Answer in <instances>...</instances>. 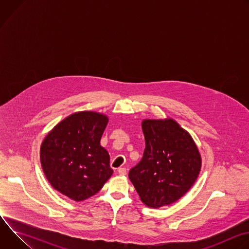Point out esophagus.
Returning <instances> with one entry per match:
<instances>
[{"instance_id": "1", "label": "esophagus", "mask_w": 249, "mask_h": 249, "mask_svg": "<svg viewBox=\"0 0 249 249\" xmlns=\"http://www.w3.org/2000/svg\"><path fill=\"white\" fill-rule=\"evenodd\" d=\"M118 173H119L120 175H126V173H127L126 168H125V167H119V168H118Z\"/></svg>"}]
</instances>
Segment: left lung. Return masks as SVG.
I'll return each mask as SVG.
<instances>
[{
  "label": "left lung",
  "instance_id": "8db88e82",
  "mask_svg": "<svg viewBox=\"0 0 249 249\" xmlns=\"http://www.w3.org/2000/svg\"><path fill=\"white\" fill-rule=\"evenodd\" d=\"M142 129L146 148L129 178L142 202L160 208L191 188L201 169V156L189 133L172 119H145Z\"/></svg>",
  "mask_w": 249,
  "mask_h": 249
}]
</instances>
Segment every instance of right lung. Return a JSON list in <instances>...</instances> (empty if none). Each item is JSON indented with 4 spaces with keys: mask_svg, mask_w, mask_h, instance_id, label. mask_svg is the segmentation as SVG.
Here are the masks:
<instances>
[{
    "mask_svg": "<svg viewBox=\"0 0 249 249\" xmlns=\"http://www.w3.org/2000/svg\"><path fill=\"white\" fill-rule=\"evenodd\" d=\"M108 118L92 111L66 117L45 137L40 161L47 180L75 201L97 193L112 175L110 158L100 146Z\"/></svg>",
    "mask_w": 249,
    "mask_h": 249,
    "instance_id": "right-lung-1",
    "label": "right lung"
}]
</instances>
